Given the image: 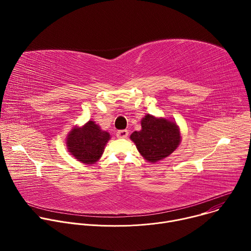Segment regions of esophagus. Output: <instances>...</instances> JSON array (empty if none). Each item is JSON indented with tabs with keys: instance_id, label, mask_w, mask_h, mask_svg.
Returning a JSON list of instances; mask_svg holds the SVG:
<instances>
[{
	"instance_id": "1",
	"label": "esophagus",
	"mask_w": 251,
	"mask_h": 251,
	"mask_svg": "<svg viewBox=\"0 0 251 251\" xmlns=\"http://www.w3.org/2000/svg\"><path fill=\"white\" fill-rule=\"evenodd\" d=\"M128 135H129V132L127 130H120L116 134L117 138H119V139H126L128 137Z\"/></svg>"
}]
</instances>
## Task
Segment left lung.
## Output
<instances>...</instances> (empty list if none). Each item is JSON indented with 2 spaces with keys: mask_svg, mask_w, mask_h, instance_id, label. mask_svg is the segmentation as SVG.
<instances>
[{
  "mask_svg": "<svg viewBox=\"0 0 251 251\" xmlns=\"http://www.w3.org/2000/svg\"><path fill=\"white\" fill-rule=\"evenodd\" d=\"M142 129L131 134L141 156L156 163L170 156L180 145L182 137L176 121L146 114L141 120Z\"/></svg>",
  "mask_w": 251,
  "mask_h": 251,
  "instance_id": "1",
  "label": "left lung"
}]
</instances>
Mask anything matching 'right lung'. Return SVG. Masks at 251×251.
<instances>
[{"label": "right lung", "mask_w": 251, "mask_h": 251, "mask_svg": "<svg viewBox=\"0 0 251 251\" xmlns=\"http://www.w3.org/2000/svg\"><path fill=\"white\" fill-rule=\"evenodd\" d=\"M110 134L103 131L98 124L89 120L83 126H75L66 137L68 152L77 161L85 164H95L102 156Z\"/></svg>", "instance_id": "1"}]
</instances>
